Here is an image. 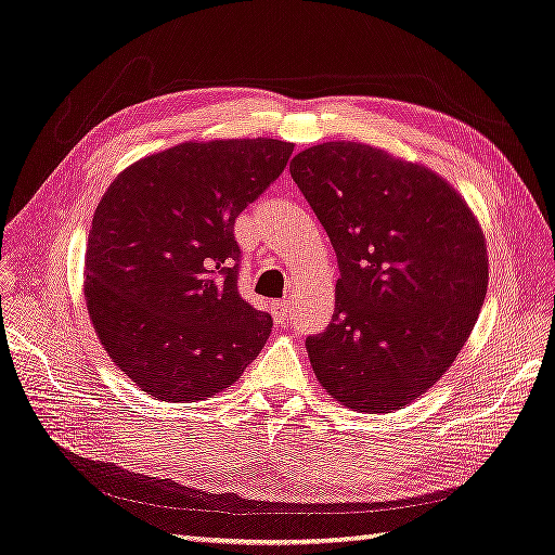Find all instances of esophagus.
I'll list each match as a JSON object with an SVG mask.
<instances>
[{"label":"esophagus","instance_id":"obj_1","mask_svg":"<svg viewBox=\"0 0 555 555\" xmlns=\"http://www.w3.org/2000/svg\"><path fill=\"white\" fill-rule=\"evenodd\" d=\"M291 313H293V309H291V301L288 299L274 301V318H276V322H285Z\"/></svg>","mask_w":555,"mask_h":555}]
</instances>
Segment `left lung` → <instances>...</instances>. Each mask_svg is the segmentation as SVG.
I'll return each instance as SVG.
<instances>
[{"label":"left lung","instance_id":"1","mask_svg":"<svg viewBox=\"0 0 555 555\" xmlns=\"http://www.w3.org/2000/svg\"><path fill=\"white\" fill-rule=\"evenodd\" d=\"M291 176L340 270L330 326L306 338L315 377L352 412H396L474 332L489 283L480 223L439 173L367 143H318Z\"/></svg>","mask_w":555,"mask_h":555}]
</instances>
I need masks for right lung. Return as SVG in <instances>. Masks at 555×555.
Returning a JSON list of instances; mask_svg holds the SVG:
<instances>
[{
  "label": "right lung",
  "mask_w": 555,
  "mask_h": 555,
  "mask_svg": "<svg viewBox=\"0 0 555 555\" xmlns=\"http://www.w3.org/2000/svg\"><path fill=\"white\" fill-rule=\"evenodd\" d=\"M293 143L184 141L122 169L93 212L85 299L109 359L143 393L198 402L240 379L272 318L237 293V215Z\"/></svg>",
  "instance_id": "1"
}]
</instances>
